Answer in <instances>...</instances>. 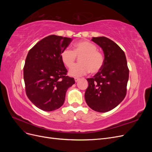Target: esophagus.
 <instances>
[{
    "label": "esophagus",
    "mask_w": 152,
    "mask_h": 152,
    "mask_svg": "<svg viewBox=\"0 0 152 152\" xmlns=\"http://www.w3.org/2000/svg\"><path fill=\"white\" fill-rule=\"evenodd\" d=\"M74 79H75V82H77L79 81V80L80 79H79V77H75V78H74Z\"/></svg>",
    "instance_id": "1"
}]
</instances>
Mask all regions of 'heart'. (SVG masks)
Instances as JSON below:
<instances>
[{
    "mask_svg": "<svg viewBox=\"0 0 152 152\" xmlns=\"http://www.w3.org/2000/svg\"><path fill=\"white\" fill-rule=\"evenodd\" d=\"M79 57L80 63L73 66L69 71V75L73 77H80L89 73H98L102 68L104 58L102 54L97 50V47L89 41H79L73 45V50L69 48L64 49L60 54L62 62L66 67L70 68Z\"/></svg>",
    "mask_w": 152,
    "mask_h": 152,
    "instance_id": "b5f03b06",
    "label": "heart"
}]
</instances>
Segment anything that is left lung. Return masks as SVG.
<instances>
[{
  "label": "left lung",
  "mask_w": 152,
  "mask_h": 152,
  "mask_svg": "<svg viewBox=\"0 0 152 152\" xmlns=\"http://www.w3.org/2000/svg\"><path fill=\"white\" fill-rule=\"evenodd\" d=\"M92 40L102 49L104 59L101 70L87 79L89 86L85 99L91 109L104 113L115 108L125 98L129 71L125 53L115 42L105 37Z\"/></svg>",
  "instance_id": "8db88e82"
}]
</instances>
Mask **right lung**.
I'll list each match as a JSON object with an SVG mask.
<instances>
[{
	"label": "right lung",
	"instance_id": "obj_1",
	"mask_svg": "<svg viewBox=\"0 0 152 152\" xmlns=\"http://www.w3.org/2000/svg\"><path fill=\"white\" fill-rule=\"evenodd\" d=\"M72 39L50 35L37 43L27 54L23 68L26 94L39 109L50 112L60 108L66 93L75 84L66 76L60 54Z\"/></svg>",
	"mask_w": 152,
	"mask_h": 152
}]
</instances>
